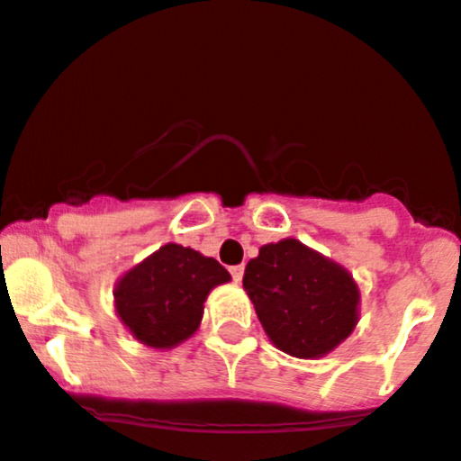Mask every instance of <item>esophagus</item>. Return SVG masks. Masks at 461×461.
<instances>
[{
    "instance_id": "1",
    "label": "esophagus",
    "mask_w": 461,
    "mask_h": 461,
    "mask_svg": "<svg viewBox=\"0 0 461 461\" xmlns=\"http://www.w3.org/2000/svg\"><path fill=\"white\" fill-rule=\"evenodd\" d=\"M230 273H231V277H234V282H240L242 276H245V267H242V265L231 267Z\"/></svg>"
}]
</instances>
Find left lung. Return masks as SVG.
Masks as SVG:
<instances>
[{"mask_svg": "<svg viewBox=\"0 0 461 461\" xmlns=\"http://www.w3.org/2000/svg\"><path fill=\"white\" fill-rule=\"evenodd\" d=\"M273 346L297 358H320L352 335L357 282L330 258L295 239L260 247L242 277Z\"/></svg>", "mask_w": 461, "mask_h": 461, "instance_id": "obj_1", "label": "left lung"}]
</instances>
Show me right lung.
I'll use <instances>...</instances> for the list:
<instances>
[{
  "mask_svg": "<svg viewBox=\"0 0 461 461\" xmlns=\"http://www.w3.org/2000/svg\"><path fill=\"white\" fill-rule=\"evenodd\" d=\"M230 280L214 258L168 242L120 277L115 312L144 346L168 350L194 335L210 291Z\"/></svg>",
  "mask_w": 461,
  "mask_h": 461,
  "instance_id": "obj_1",
  "label": "right lung"
}]
</instances>
